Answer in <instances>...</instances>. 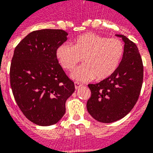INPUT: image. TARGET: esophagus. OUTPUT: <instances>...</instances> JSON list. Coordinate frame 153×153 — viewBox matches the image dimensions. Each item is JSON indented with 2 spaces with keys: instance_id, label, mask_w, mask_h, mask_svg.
<instances>
[{
  "instance_id": "1",
  "label": "esophagus",
  "mask_w": 153,
  "mask_h": 153,
  "mask_svg": "<svg viewBox=\"0 0 153 153\" xmlns=\"http://www.w3.org/2000/svg\"><path fill=\"white\" fill-rule=\"evenodd\" d=\"M82 84H81V83H79V82H75V87L76 89L82 87Z\"/></svg>"
}]
</instances>
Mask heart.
Listing matches in <instances>:
<instances>
[{
	"label": "heart",
	"mask_w": 153,
	"mask_h": 153,
	"mask_svg": "<svg viewBox=\"0 0 153 153\" xmlns=\"http://www.w3.org/2000/svg\"><path fill=\"white\" fill-rule=\"evenodd\" d=\"M123 53L124 46L119 39L85 33L73 40L72 45H59L55 55L58 63L66 70L72 69L82 58L84 64L74 69L70 77L85 82L92 78L103 80L111 76L119 67Z\"/></svg>",
	"instance_id": "heart-1"
}]
</instances>
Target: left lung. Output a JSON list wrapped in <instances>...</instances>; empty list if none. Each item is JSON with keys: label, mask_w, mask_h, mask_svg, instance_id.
I'll use <instances>...</instances> for the list:
<instances>
[{"label": "left lung", "mask_w": 153, "mask_h": 153, "mask_svg": "<svg viewBox=\"0 0 153 153\" xmlns=\"http://www.w3.org/2000/svg\"><path fill=\"white\" fill-rule=\"evenodd\" d=\"M124 53L119 67L110 77L97 84H89L91 97L87 110L95 120L110 123L130 112L139 99L143 81V65L139 49L123 34Z\"/></svg>", "instance_id": "obj_1"}]
</instances>
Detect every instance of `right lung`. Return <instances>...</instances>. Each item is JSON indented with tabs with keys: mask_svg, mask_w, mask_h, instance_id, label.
<instances>
[{
	"mask_svg": "<svg viewBox=\"0 0 153 153\" xmlns=\"http://www.w3.org/2000/svg\"><path fill=\"white\" fill-rule=\"evenodd\" d=\"M68 33L42 29L28 34L17 45L10 68V82L18 107L34 124H56L65 113V102L75 91L58 64L57 48Z\"/></svg>",
	"mask_w": 153,
	"mask_h": 153,
	"instance_id": "1",
	"label": "right lung"
}]
</instances>
